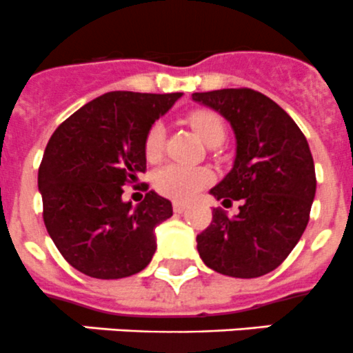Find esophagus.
<instances>
[{
  "instance_id": "34e87169",
  "label": "esophagus",
  "mask_w": 353,
  "mask_h": 353,
  "mask_svg": "<svg viewBox=\"0 0 353 353\" xmlns=\"http://www.w3.org/2000/svg\"><path fill=\"white\" fill-rule=\"evenodd\" d=\"M172 208H174V212H176V213H183V212H186V210H188V205H186V203L174 201Z\"/></svg>"
}]
</instances>
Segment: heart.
<instances>
[{
	"label": "heart",
	"instance_id": "1",
	"mask_svg": "<svg viewBox=\"0 0 353 353\" xmlns=\"http://www.w3.org/2000/svg\"><path fill=\"white\" fill-rule=\"evenodd\" d=\"M188 123L206 145L223 141V138H225L223 119L212 110H194L188 116ZM163 145H165V126L162 123H154L145 134V157L150 162L159 160L162 157ZM212 179L213 174L205 167L169 163V165L157 170L154 184L155 190L163 196L176 199V201H188V199L196 196Z\"/></svg>",
	"mask_w": 353,
	"mask_h": 353
}]
</instances>
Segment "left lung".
<instances>
[{
    "mask_svg": "<svg viewBox=\"0 0 353 353\" xmlns=\"http://www.w3.org/2000/svg\"><path fill=\"white\" fill-rule=\"evenodd\" d=\"M193 101L222 114L237 141L232 170L210 194L223 203L241 199L236 216L213 208L212 223L196 237L199 258L227 276L266 275L307 227L316 194L307 140L276 102L251 88L198 92Z\"/></svg>",
    "mask_w": 353,
    "mask_h": 353,
    "instance_id": "left-lung-1",
    "label": "left lung"
}]
</instances>
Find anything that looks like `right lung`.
<instances>
[{
  "label": "right lung",
  "mask_w": 353,
  "mask_h": 353,
  "mask_svg": "<svg viewBox=\"0 0 353 353\" xmlns=\"http://www.w3.org/2000/svg\"><path fill=\"white\" fill-rule=\"evenodd\" d=\"M181 95L109 92L52 133L39 167L42 216L52 243L78 272L116 280L152 261L155 227L172 216V203L148 191L133 206L123 201V186L147 170L145 134Z\"/></svg>",
  "instance_id": "1"
}]
</instances>
